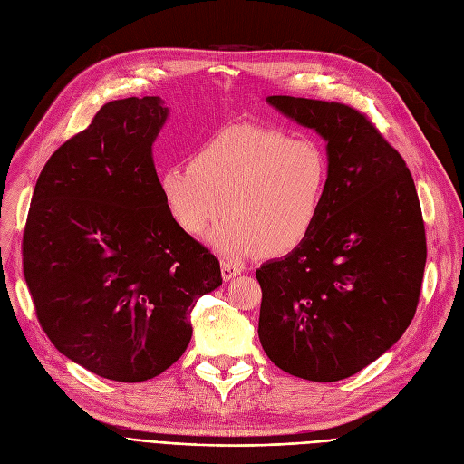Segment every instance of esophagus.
Returning <instances> with one entry per match:
<instances>
[{"label": "esophagus", "mask_w": 464, "mask_h": 464, "mask_svg": "<svg viewBox=\"0 0 464 464\" xmlns=\"http://www.w3.org/2000/svg\"><path fill=\"white\" fill-rule=\"evenodd\" d=\"M220 270H222V278H225V280H232V278H236L239 273H242V266H237L236 263H232V261H228V259H222Z\"/></svg>", "instance_id": "34e87169"}]
</instances>
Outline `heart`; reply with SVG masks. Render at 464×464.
I'll use <instances>...</instances> for the list:
<instances>
[{"label":"heart","instance_id":"b5f03b06","mask_svg":"<svg viewBox=\"0 0 464 464\" xmlns=\"http://www.w3.org/2000/svg\"><path fill=\"white\" fill-rule=\"evenodd\" d=\"M330 159L321 143L257 124H237L201 141L189 163L159 172L170 218L199 236L228 213L209 242L234 259L292 253L321 220Z\"/></svg>","mask_w":464,"mask_h":464}]
</instances>
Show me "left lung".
<instances>
[{
  "label": "left lung",
  "instance_id": "8db88e82",
  "mask_svg": "<svg viewBox=\"0 0 464 464\" xmlns=\"http://www.w3.org/2000/svg\"><path fill=\"white\" fill-rule=\"evenodd\" d=\"M266 102L326 140L330 189L305 242L255 270L259 340L284 372L338 382L384 355L417 311L426 265L417 188L357 109L292 95Z\"/></svg>",
  "mask_w": 464,
  "mask_h": 464
}]
</instances>
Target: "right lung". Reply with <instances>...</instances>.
<instances>
[{"instance_id":"add662e5","label":"right lung","mask_w":464,"mask_h":464,"mask_svg":"<svg viewBox=\"0 0 464 464\" xmlns=\"http://www.w3.org/2000/svg\"><path fill=\"white\" fill-rule=\"evenodd\" d=\"M157 95L105 103L42 169L23 236L36 316L63 355L117 382L177 362L196 301L222 284L215 255L174 222L151 146Z\"/></svg>"}]
</instances>
